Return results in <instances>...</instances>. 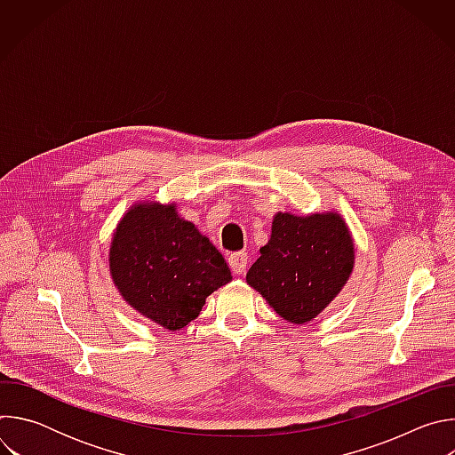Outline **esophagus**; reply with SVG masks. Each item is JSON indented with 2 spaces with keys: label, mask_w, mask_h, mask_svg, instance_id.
<instances>
[{
  "label": "esophagus",
  "mask_w": 455,
  "mask_h": 455,
  "mask_svg": "<svg viewBox=\"0 0 455 455\" xmlns=\"http://www.w3.org/2000/svg\"><path fill=\"white\" fill-rule=\"evenodd\" d=\"M246 263H248V257H246L244 251H234V253L228 255V265H230V268L235 275L244 274Z\"/></svg>",
  "instance_id": "obj_1"
}]
</instances>
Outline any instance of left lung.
<instances>
[{"mask_svg": "<svg viewBox=\"0 0 455 455\" xmlns=\"http://www.w3.org/2000/svg\"><path fill=\"white\" fill-rule=\"evenodd\" d=\"M259 251L246 283L291 323H306L326 309L355 267L351 230L335 211L277 212L270 239Z\"/></svg>", "mask_w": 455, "mask_h": 455, "instance_id": "8db88e82", "label": "left lung"}]
</instances>
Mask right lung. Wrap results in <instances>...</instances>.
Segmentation results:
<instances>
[{
	"label": "right lung",
	"mask_w": 455,
	"mask_h": 455,
	"mask_svg": "<svg viewBox=\"0 0 455 455\" xmlns=\"http://www.w3.org/2000/svg\"><path fill=\"white\" fill-rule=\"evenodd\" d=\"M109 274L122 299L169 331L196 318L207 297L232 281L218 248L176 204L140 202L122 216L109 244Z\"/></svg>",
	"instance_id": "obj_1"
}]
</instances>
